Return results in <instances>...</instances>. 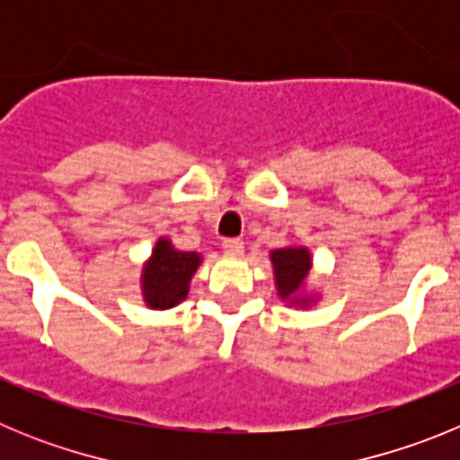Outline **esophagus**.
<instances>
[{
  "instance_id": "esophagus-1",
  "label": "esophagus",
  "mask_w": 460,
  "mask_h": 460,
  "mask_svg": "<svg viewBox=\"0 0 460 460\" xmlns=\"http://www.w3.org/2000/svg\"><path fill=\"white\" fill-rule=\"evenodd\" d=\"M223 253L230 255V258H237L243 253V242L242 239H226L223 242Z\"/></svg>"
}]
</instances>
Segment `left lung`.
<instances>
[{
	"mask_svg": "<svg viewBox=\"0 0 460 460\" xmlns=\"http://www.w3.org/2000/svg\"><path fill=\"white\" fill-rule=\"evenodd\" d=\"M274 267V283L280 302L290 306H311L315 296L306 295V279L313 267L311 251L306 246H283L270 253Z\"/></svg>",
	"mask_w": 460,
	"mask_h": 460,
	"instance_id": "obj_1",
	"label": "left lung"
}]
</instances>
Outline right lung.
<instances>
[{
	"mask_svg": "<svg viewBox=\"0 0 460 460\" xmlns=\"http://www.w3.org/2000/svg\"><path fill=\"white\" fill-rule=\"evenodd\" d=\"M200 262V253L174 249L168 237L158 239L149 260L142 265L140 288L145 304L154 311H165L184 302Z\"/></svg>",
	"mask_w": 460,
	"mask_h": 460,
	"instance_id": "right-lung-1",
	"label": "right lung"
}]
</instances>
